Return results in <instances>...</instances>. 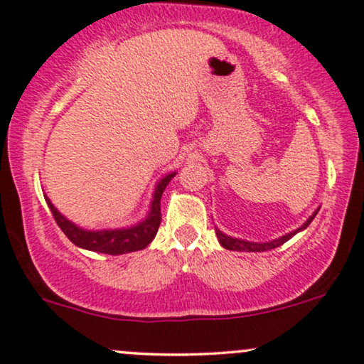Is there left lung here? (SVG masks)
<instances>
[{
  "instance_id": "8db88e82",
  "label": "left lung",
  "mask_w": 364,
  "mask_h": 364,
  "mask_svg": "<svg viewBox=\"0 0 364 364\" xmlns=\"http://www.w3.org/2000/svg\"><path fill=\"white\" fill-rule=\"evenodd\" d=\"M319 209L314 210V214L309 217L306 223L301 225L299 229L292 230V232L282 235V237H277L274 240H269V242H252V240H244V239H237V237H230V235L224 234L223 230H219L215 228V235L217 239H219V244L223 245L224 249H229V251H244V252H262V251H269V249H274V247H279L286 242V240H289L292 235H296L297 232H301V230H304L308 225L313 223V219L318 214Z\"/></svg>"
}]
</instances>
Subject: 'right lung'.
<instances>
[{"label": "right lung", "instance_id": "1", "mask_svg": "<svg viewBox=\"0 0 364 364\" xmlns=\"http://www.w3.org/2000/svg\"><path fill=\"white\" fill-rule=\"evenodd\" d=\"M176 173L177 172H171L160 178L157 186H155L147 217H145L141 223L130 225V228L102 230L82 229L78 228L77 224H73L72 220H68L61 212H58V209L51 204L48 197H45V200L46 204H48L58 228L63 230L65 235H67L75 245L87 249V251L110 254V256H120V254L141 251V249H145L150 242H152L155 234H157L159 230L160 219H162V214H160V199H162L165 187H167L168 182L176 177Z\"/></svg>", "mask_w": 364, "mask_h": 364}]
</instances>
